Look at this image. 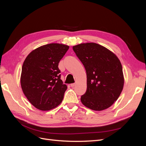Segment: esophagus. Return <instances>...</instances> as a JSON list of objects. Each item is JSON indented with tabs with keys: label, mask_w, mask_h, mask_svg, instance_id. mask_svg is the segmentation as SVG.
Segmentation results:
<instances>
[{
	"label": "esophagus",
	"mask_w": 146,
	"mask_h": 146,
	"mask_svg": "<svg viewBox=\"0 0 146 146\" xmlns=\"http://www.w3.org/2000/svg\"><path fill=\"white\" fill-rule=\"evenodd\" d=\"M75 85H76V83H72V84H70V86L72 87V88L74 87Z\"/></svg>",
	"instance_id": "1"
}]
</instances>
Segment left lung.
Masks as SVG:
<instances>
[{
  "label": "left lung",
  "mask_w": 146,
  "mask_h": 146,
  "mask_svg": "<svg viewBox=\"0 0 146 146\" xmlns=\"http://www.w3.org/2000/svg\"><path fill=\"white\" fill-rule=\"evenodd\" d=\"M72 48L86 72L87 89L81 96L82 103L94 111L111 107L124 84L120 60L108 48L94 42L80 44Z\"/></svg>",
  "instance_id": "obj_1"
}]
</instances>
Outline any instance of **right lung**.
<instances>
[{
	"label": "right lung",
	"mask_w": 146,
	"mask_h": 146,
	"mask_svg": "<svg viewBox=\"0 0 146 146\" xmlns=\"http://www.w3.org/2000/svg\"><path fill=\"white\" fill-rule=\"evenodd\" d=\"M69 46L51 43L38 47L26 57L21 85L24 95L42 111L55 108L62 102L67 86L60 79L58 63Z\"/></svg>",
	"instance_id": "add662e5"
}]
</instances>
